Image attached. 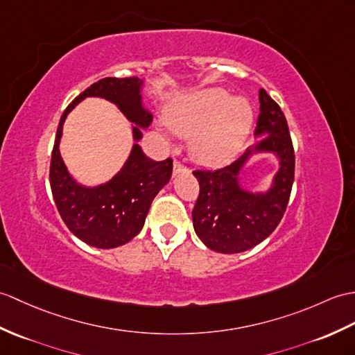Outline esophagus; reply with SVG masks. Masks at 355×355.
Listing matches in <instances>:
<instances>
[{"label":"esophagus","mask_w":355,"mask_h":355,"mask_svg":"<svg viewBox=\"0 0 355 355\" xmlns=\"http://www.w3.org/2000/svg\"><path fill=\"white\" fill-rule=\"evenodd\" d=\"M186 171H187V168L184 166L183 163L178 162V160L174 162V174H175V175H177V174H181V172H186Z\"/></svg>","instance_id":"esophagus-1"}]
</instances>
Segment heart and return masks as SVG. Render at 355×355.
Here are the masks:
<instances>
[{"label": "heart", "instance_id": "b5f03b06", "mask_svg": "<svg viewBox=\"0 0 355 355\" xmlns=\"http://www.w3.org/2000/svg\"><path fill=\"white\" fill-rule=\"evenodd\" d=\"M252 118L245 98H232L222 89H207L171 107L164 121L172 133L191 137L189 151L195 162L215 166L241 150Z\"/></svg>", "mask_w": 355, "mask_h": 355}]
</instances>
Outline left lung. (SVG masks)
Here are the masks:
<instances>
[{
	"instance_id": "8db88e82",
	"label": "left lung",
	"mask_w": 355,
	"mask_h": 355,
	"mask_svg": "<svg viewBox=\"0 0 355 355\" xmlns=\"http://www.w3.org/2000/svg\"><path fill=\"white\" fill-rule=\"evenodd\" d=\"M259 101L255 136H268L224 168L193 171L200 183V195L192 210L193 228L202 243L216 252L236 254L254 248L277 228L289 202L295 177L289 127L284 113L265 89H260ZM254 152H272L280 162L266 193H248L238 183L241 168Z\"/></svg>"
}]
</instances>
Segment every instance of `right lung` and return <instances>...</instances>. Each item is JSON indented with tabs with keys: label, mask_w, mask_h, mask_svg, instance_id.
<instances>
[{
	"label": "right lung",
	"mask_w": 355,
	"mask_h": 355,
	"mask_svg": "<svg viewBox=\"0 0 355 355\" xmlns=\"http://www.w3.org/2000/svg\"><path fill=\"white\" fill-rule=\"evenodd\" d=\"M144 81L137 77H107L89 86L63 112L49 166V184L63 222L80 241L95 248L110 250L130 242L145 224L151 202L172 175V160L154 162L137 144L142 128L150 127L153 114L142 104ZM87 96L104 97L119 105L135 123L137 144L123 169L104 185L87 188L77 184L65 169L58 145L67 113Z\"/></svg>",
	"instance_id": "1"
}]
</instances>
